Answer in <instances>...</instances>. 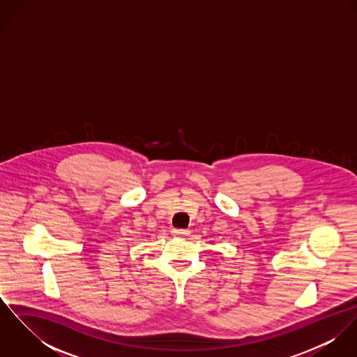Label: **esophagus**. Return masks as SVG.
Here are the masks:
<instances>
[{
	"mask_svg": "<svg viewBox=\"0 0 357 357\" xmlns=\"http://www.w3.org/2000/svg\"><path fill=\"white\" fill-rule=\"evenodd\" d=\"M173 235L177 238H185L190 235L188 229H173Z\"/></svg>",
	"mask_w": 357,
	"mask_h": 357,
	"instance_id": "obj_1",
	"label": "esophagus"
}]
</instances>
